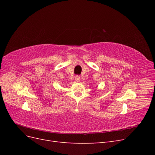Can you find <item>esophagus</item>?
Instances as JSON below:
<instances>
[{
	"instance_id": "esophagus-1",
	"label": "esophagus",
	"mask_w": 155,
	"mask_h": 155,
	"mask_svg": "<svg viewBox=\"0 0 155 155\" xmlns=\"http://www.w3.org/2000/svg\"><path fill=\"white\" fill-rule=\"evenodd\" d=\"M75 79H76V81L77 82H79V81H80V76H75Z\"/></svg>"
}]
</instances>
